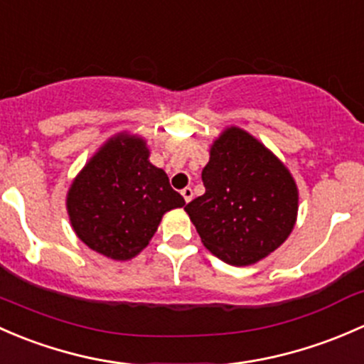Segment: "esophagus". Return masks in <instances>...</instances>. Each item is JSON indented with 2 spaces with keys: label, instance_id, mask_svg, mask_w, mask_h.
<instances>
[{
  "label": "esophagus",
  "instance_id": "esophagus-1",
  "mask_svg": "<svg viewBox=\"0 0 364 364\" xmlns=\"http://www.w3.org/2000/svg\"><path fill=\"white\" fill-rule=\"evenodd\" d=\"M182 196H183V200H186V203H189V201L193 200V196H194L193 189H191V187H183V189H182Z\"/></svg>",
  "mask_w": 364,
  "mask_h": 364
}]
</instances>
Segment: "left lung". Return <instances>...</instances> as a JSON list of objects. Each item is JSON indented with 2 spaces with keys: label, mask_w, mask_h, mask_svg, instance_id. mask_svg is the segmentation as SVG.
<instances>
[{
  "label": "left lung",
  "mask_w": 364,
  "mask_h": 364,
  "mask_svg": "<svg viewBox=\"0 0 364 364\" xmlns=\"http://www.w3.org/2000/svg\"><path fill=\"white\" fill-rule=\"evenodd\" d=\"M205 194L186 207L201 242L233 266L259 263L279 249L298 219V186L263 141L238 126L210 145Z\"/></svg>",
  "instance_id": "obj_1"
}]
</instances>
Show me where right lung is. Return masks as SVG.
<instances>
[{"mask_svg":"<svg viewBox=\"0 0 364 364\" xmlns=\"http://www.w3.org/2000/svg\"><path fill=\"white\" fill-rule=\"evenodd\" d=\"M149 157L144 136L121 131L70 183L66 210L75 235L108 259H133L149 245L164 213L186 205Z\"/></svg>","mask_w":364,"mask_h":364,"instance_id":"1","label":"right lung"}]
</instances>
